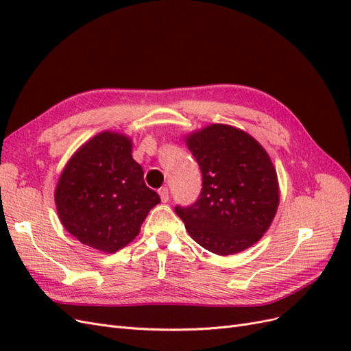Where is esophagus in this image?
<instances>
[{
    "mask_svg": "<svg viewBox=\"0 0 351 351\" xmlns=\"http://www.w3.org/2000/svg\"><path fill=\"white\" fill-rule=\"evenodd\" d=\"M158 193H159V196H161L162 204H167L168 199H169V195H168V187H161V189L158 190Z\"/></svg>",
    "mask_w": 351,
    "mask_h": 351,
    "instance_id": "obj_1",
    "label": "esophagus"
}]
</instances>
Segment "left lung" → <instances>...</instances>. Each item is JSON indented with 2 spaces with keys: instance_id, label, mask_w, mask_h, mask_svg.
I'll return each mask as SVG.
<instances>
[{
  "instance_id": "obj_1",
  "label": "left lung",
  "mask_w": 351,
  "mask_h": 351,
  "mask_svg": "<svg viewBox=\"0 0 351 351\" xmlns=\"http://www.w3.org/2000/svg\"><path fill=\"white\" fill-rule=\"evenodd\" d=\"M202 171V192L177 215L202 247L227 256L259 241L277 214L278 177L268 152L249 133L210 124L184 137Z\"/></svg>"
}]
</instances>
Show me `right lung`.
<instances>
[{
    "label": "right lung",
    "mask_w": 351,
    "mask_h": 351,
    "mask_svg": "<svg viewBox=\"0 0 351 351\" xmlns=\"http://www.w3.org/2000/svg\"><path fill=\"white\" fill-rule=\"evenodd\" d=\"M132 146L129 136L117 132L93 136L69 159L56 187L61 224L80 243L104 253L133 241L161 202L145 184Z\"/></svg>",
    "instance_id": "1"
}]
</instances>
